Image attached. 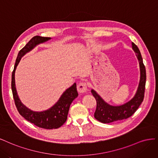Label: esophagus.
<instances>
[{"label":"esophagus","mask_w":158,"mask_h":158,"mask_svg":"<svg viewBox=\"0 0 158 158\" xmlns=\"http://www.w3.org/2000/svg\"><path fill=\"white\" fill-rule=\"evenodd\" d=\"M86 90H87V86H86V83L82 82V83H79L77 85V90L79 93H86Z\"/></svg>","instance_id":"1"}]
</instances>
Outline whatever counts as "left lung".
<instances>
[{"label":"left lung","instance_id":"obj_1","mask_svg":"<svg viewBox=\"0 0 158 158\" xmlns=\"http://www.w3.org/2000/svg\"><path fill=\"white\" fill-rule=\"evenodd\" d=\"M132 47L139 60L140 70V79L136 93L134 97L126 104L119 106H112L105 102L94 90H91L96 100L94 118L101 123H110L129 118L135 114L144 100L146 80V68L138 47L134 43H132Z\"/></svg>","mask_w":158,"mask_h":158}]
</instances>
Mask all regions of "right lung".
<instances>
[{"mask_svg":"<svg viewBox=\"0 0 158 158\" xmlns=\"http://www.w3.org/2000/svg\"><path fill=\"white\" fill-rule=\"evenodd\" d=\"M49 39H50V37H43L38 35L35 36L19 50L12 74L11 85L15 105L19 114L30 123L45 129H58L65 123L67 120L69 106L73 100L78 96L76 83L65 91L57 103L51 108L41 112H37L27 108L19 99L15 85V71L23 55L31 50L36 45L47 41Z\"/></svg>","mask_w":158,"mask_h":158,"instance_id":"right-lung-1","label":"right lung"}]
</instances>
